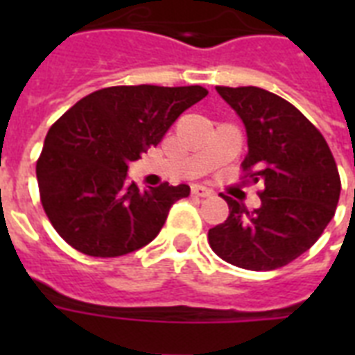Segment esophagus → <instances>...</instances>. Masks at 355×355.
<instances>
[{
  "label": "esophagus",
  "mask_w": 355,
  "mask_h": 355,
  "mask_svg": "<svg viewBox=\"0 0 355 355\" xmlns=\"http://www.w3.org/2000/svg\"><path fill=\"white\" fill-rule=\"evenodd\" d=\"M211 193H214V191L208 188H205V186H191V195H195V197L205 199V197H210Z\"/></svg>",
  "instance_id": "esophagus-1"
}]
</instances>
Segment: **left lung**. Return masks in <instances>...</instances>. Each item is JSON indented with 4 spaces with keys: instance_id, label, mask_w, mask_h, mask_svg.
Wrapping results in <instances>:
<instances>
[{
    "instance_id": "1",
    "label": "left lung",
    "mask_w": 355,
    "mask_h": 355,
    "mask_svg": "<svg viewBox=\"0 0 355 355\" xmlns=\"http://www.w3.org/2000/svg\"><path fill=\"white\" fill-rule=\"evenodd\" d=\"M216 90L245 123L243 180L261 186V206L248 211L223 197L230 214L210 228L208 243L236 267L278 269L313 247L336 216L341 195L337 164L319 128L280 96L256 86Z\"/></svg>"
}]
</instances>
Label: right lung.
<instances>
[{
  "mask_svg": "<svg viewBox=\"0 0 355 355\" xmlns=\"http://www.w3.org/2000/svg\"><path fill=\"white\" fill-rule=\"evenodd\" d=\"M208 96L202 86H110L53 123L36 178L47 219L64 241L94 258H118L158 236L189 186L141 189L128 164L160 144L180 114Z\"/></svg>",
  "mask_w": 355,
  "mask_h": 355,
  "instance_id": "obj_1",
  "label": "right lung"
}]
</instances>
